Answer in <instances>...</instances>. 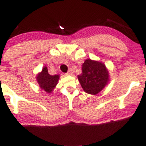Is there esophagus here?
<instances>
[{
  "label": "esophagus",
  "instance_id": "34e87169",
  "mask_svg": "<svg viewBox=\"0 0 146 146\" xmlns=\"http://www.w3.org/2000/svg\"><path fill=\"white\" fill-rule=\"evenodd\" d=\"M72 73H73V70L70 68V69L68 71L67 73H66V75H71Z\"/></svg>",
  "mask_w": 146,
  "mask_h": 146
}]
</instances>
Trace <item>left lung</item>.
<instances>
[{
  "label": "left lung",
  "mask_w": 146,
  "mask_h": 146,
  "mask_svg": "<svg viewBox=\"0 0 146 146\" xmlns=\"http://www.w3.org/2000/svg\"><path fill=\"white\" fill-rule=\"evenodd\" d=\"M82 73L78 80L83 90L88 94L97 95L109 81V73L104 64L87 59L82 64Z\"/></svg>",
  "instance_id": "8db88e82"
}]
</instances>
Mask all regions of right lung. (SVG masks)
Here are the masks:
<instances>
[{"label":"right lung","instance_id":"obj_1","mask_svg":"<svg viewBox=\"0 0 146 146\" xmlns=\"http://www.w3.org/2000/svg\"><path fill=\"white\" fill-rule=\"evenodd\" d=\"M60 75H51L48 74L46 66H44L40 73L37 75V81L40 88L46 91V93H51L58 84Z\"/></svg>","mask_w":146,"mask_h":146}]
</instances>
